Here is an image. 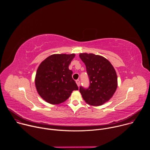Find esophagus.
I'll return each instance as SVG.
<instances>
[{
    "label": "esophagus",
    "mask_w": 150,
    "mask_h": 150,
    "mask_svg": "<svg viewBox=\"0 0 150 150\" xmlns=\"http://www.w3.org/2000/svg\"><path fill=\"white\" fill-rule=\"evenodd\" d=\"M76 84H77V85H78V87H79V86H80V81H79V79H77V80L76 81Z\"/></svg>",
    "instance_id": "esophagus-1"
}]
</instances>
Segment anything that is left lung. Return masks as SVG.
<instances>
[{
  "label": "left lung",
  "instance_id": "1",
  "mask_svg": "<svg viewBox=\"0 0 150 150\" xmlns=\"http://www.w3.org/2000/svg\"><path fill=\"white\" fill-rule=\"evenodd\" d=\"M79 57L85 63L90 79L88 88L80 87L79 92L87 104L98 106L108 101L117 87L116 71L105 57L93 53H81Z\"/></svg>",
  "mask_w": 150,
  "mask_h": 150
}]
</instances>
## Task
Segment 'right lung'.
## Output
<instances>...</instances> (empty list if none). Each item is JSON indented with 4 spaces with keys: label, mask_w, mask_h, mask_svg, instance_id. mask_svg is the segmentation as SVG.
Listing matches in <instances>:
<instances>
[{
    "label": "right lung",
    "mask_w": 150,
    "mask_h": 150,
    "mask_svg": "<svg viewBox=\"0 0 150 150\" xmlns=\"http://www.w3.org/2000/svg\"><path fill=\"white\" fill-rule=\"evenodd\" d=\"M75 54H54L42 61L35 78L37 91L41 97L52 104L65 101L78 87L72 77L69 65Z\"/></svg>",
    "instance_id": "add662e5"
}]
</instances>
